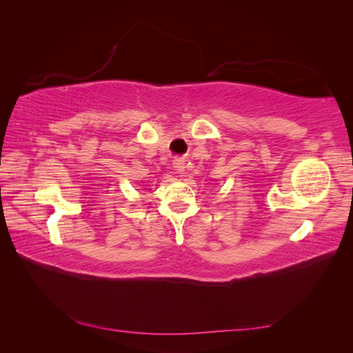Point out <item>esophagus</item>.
<instances>
[{
	"label": "esophagus",
	"mask_w": 353,
	"mask_h": 353,
	"mask_svg": "<svg viewBox=\"0 0 353 353\" xmlns=\"http://www.w3.org/2000/svg\"><path fill=\"white\" fill-rule=\"evenodd\" d=\"M174 168H175L176 170H178V172H181V170H183V169H184L183 163H181V162H179V160H178V162H175V163H174Z\"/></svg>",
	"instance_id": "34e87169"
}]
</instances>
